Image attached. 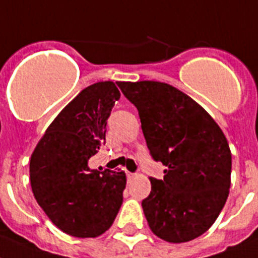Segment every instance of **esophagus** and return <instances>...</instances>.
<instances>
[{"label": "esophagus", "instance_id": "1", "mask_svg": "<svg viewBox=\"0 0 258 258\" xmlns=\"http://www.w3.org/2000/svg\"><path fill=\"white\" fill-rule=\"evenodd\" d=\"M125 174H127V179H128V181H131V179H133L134 177H135V173L127 172V173H125Z\"/></svg>", "mask_w": 258, "mask_h": 258}]
</instances>
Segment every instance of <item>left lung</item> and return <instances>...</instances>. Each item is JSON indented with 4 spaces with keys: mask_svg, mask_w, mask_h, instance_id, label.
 I'll list each match as a JSON object with an SVG mask.
<instances>
[{
    "mask_svg": "<svg viewBox=\"0 0 258 258\" xmlns=\"http://www.w3.org/2000/svg\"><path fill=\"white\" fill-rule=\"evenodd\" d=\"M118 86L138 109L152 159L166 166L164 179L149 178L142 202L149 228L169 243L203 235L228 198L232 156L226 136L206 110L169 84Z\"/></svg>",
    "mask_w": 258,
    "mask_h": 258,
    "instance_id": "obj_1",
    "label": "left lung"
}]
</instances>
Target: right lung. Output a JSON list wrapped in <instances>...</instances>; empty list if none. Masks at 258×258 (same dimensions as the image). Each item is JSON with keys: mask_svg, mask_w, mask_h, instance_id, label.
Returning a JSON list of instances; mask_svg holds the SVG:
<instances>
[{"mask_svg": "<svg viewBox=\"0 0 258 258\" xmlns=\"http://www.w3.org/2000/svg\"><path fill=\"white\" fill-rule=\"evenodd\" d=\"M119 98L111 81L85 88L49 124L31 155L36 202L57 228L75 237L102 235L122 206L124 172L88 165L105 144L107 119Z\"/></svg>", "mask_w": 258, "mask_h": 258, "instance_id": "add662e5", "label": "right lung"}]
</instances>
